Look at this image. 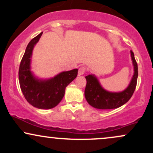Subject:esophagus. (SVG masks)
Segmentation results:
<instances>
[{
	"label": "esophagus",
	"mask_w": 153,
	"mask_h": 153,
	"mask_svg": "<svg viewBox=\"0 0 153 153\" xmlns=\"http://www.w3.org/2000/svg\"><path fill=\"white\" fill-rule=\"evenodd\" d=\"M86 71H87L86 68H85V67H81V68H80L78 71L79 75H82L85 74V73H86Z\"/></svg>",
	"instance_id": "esophagus-1"
}]
</instances>
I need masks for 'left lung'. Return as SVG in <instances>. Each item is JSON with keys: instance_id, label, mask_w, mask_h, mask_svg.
Segmentation results:
<instances>
[{"instance_id": "8db88e82", "label": "left lung", "mask_w": 153, "mask_h": 153, "mask_svg": "<svg viewBox=\"0 0 153 153\" xmlns=\"http://www.w3.org/2000/svg\"><path fill=\"white\" fill-rule=\"evenodd\" d=\"M131 57L134 65V73L129 86L122 92H108L101 86L94 75L85 76L87 82L85 89V97L91 106L99 109H112L122 106L131 99L136 88L138 77L137 63L135 60L134 52L131 50Z\"/></svg>"}]
</instances>
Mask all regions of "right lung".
Listing matches in <instances>:
<instances>
[{"label":"right lung","mask_w":153,"mask_h":153,"mask_svg":"<svg viewBox=\"0 0 153 153\" xmlns=\"http://www.w3.org/2000/svg\"><path fill=\"white\" fill-rule=\"evenodd\" d=\"M42 34V32L28 44L19 66V80L23 94L28 102L37 108L50 109L62 101L65 88L77 77L78 69L62 72L50 80H40L34 78L30 71L31 57L33 48Z\"/></svg>","instance_id":"obj_1"}]
</instances>
